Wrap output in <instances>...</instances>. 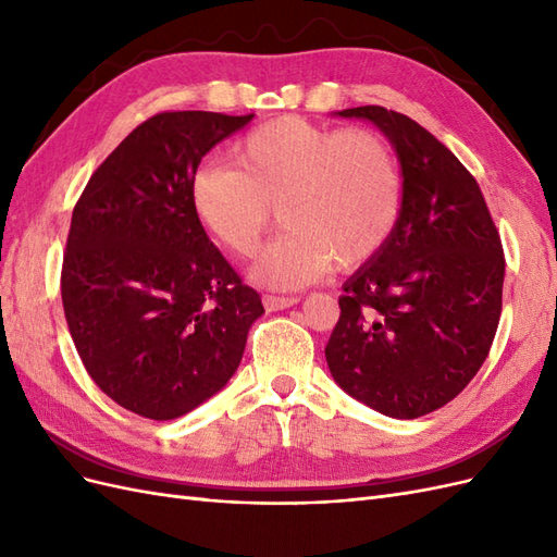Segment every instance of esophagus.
<instances>
[{"label": "esophagus", "instance_id": "esophagus-1", "mask_svg": "<svg viewBox=\"0 0 557 557\" xmlns=\"http://www.w3.org/2000/svg\"><path fill=\"white\" fill-rule=\"evenodd\" d=\"M264 309L267 311H281V309H290L297 305V297H278V295H264Z\"/></svg>", "mask_w": 557, "mask_h": 557}]
</instances>
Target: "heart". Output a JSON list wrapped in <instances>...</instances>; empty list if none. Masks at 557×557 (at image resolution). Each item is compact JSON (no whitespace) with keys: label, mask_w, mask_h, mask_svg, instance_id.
<instances>
[{"label":"heart","mask_w":557,"mask_h":557,"mask_svg":"<svg viewBox=\"0 0 557 557\" xmlns=\"http://www.w3.org/2000/svg\"><path fill=\"white\" fill-rule=\"evenodd\" d=\"M230 162L201 164L190 181L199 225L242 260L267 288L297 290L330 269H356L391 239L401 209V174L393 148L369 129H332L283 115L246 132Z\"/></svg>","instance_id":"b5f03b06"}]
</instances>
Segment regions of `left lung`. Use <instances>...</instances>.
<instances>
[{
  "label": "left lung",
  "mask_w": 557,
  "mask_h": 557,
  "mask_svg": "<svg viewBox=\"0 0 557 557\" xmlns=\"http://www.w3.org/2000/svg\"><path fill=\"white\" fill-rule=\"evenodd\" d=\"M339 115L372 121L391 139L404 183L391 239L344 283L327 367L367 407L420 418L458 397L491 352L502 239L476 178L425 127L383 107Z\"/></svg>",
  "instance_id": "obj_1"
}]
</instances>
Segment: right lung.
<instances>
[{
	"mask_svg": "<svg viewBox=\"0 0 557 557\" xmlns=\"http://www.w3.org/2000/svg\"><path fill=\"white\" fill-rule=\"evenodd\" d=\"M250 121L148 117L74 207L60 276L66 325L99 391L137 416L172 420L221 391L264 313L190 207L201 158Z\"/></svg>",
	"mask_w": 557,
	"mask_h": 557,
	"instance_id": "add662e5",
	"label": "right lung"
}]
</instances>
